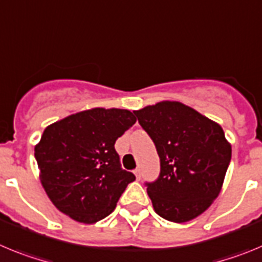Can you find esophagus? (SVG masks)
<instances>
[{
    "mask_svg": "<svg viewBox=\"0 0 262 262\" xmlns=\"http://www.w3.org/2000/svg\"><path fill=\"white\" fill-rule=\"evenodd\" d=\"M134 175H136V178L140 180V179H141V169L140 168L134 169Z\"/></svg>",
    "mask_w": 262,
    "mask_h": 262,
    "instance_id": "34e87169",
    "label": "esophagus"
}]
</instances>
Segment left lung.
<instances>
[{
	"mask_svg": "<svg viewBox=\"0 0 262 262\" xmlns=\"http://www.w3.org/2000/svg\"><path fill=\"white\" fill-rule=\"evenodd\" d=\"M134 115L160 158L159 178L146 184L155 213L173 223L201 215L218 197L231 160V143L222 126L169 100Z\"/></svg>",
	"mask_w": 262,
	"mask_h": 262,
	"instance_id": "obj_1",
	"label": "left lung"
}]
</instances>
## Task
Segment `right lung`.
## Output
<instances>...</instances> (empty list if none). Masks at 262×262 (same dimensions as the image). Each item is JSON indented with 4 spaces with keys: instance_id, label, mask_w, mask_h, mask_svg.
<instances>
[{
    "instance_id": "obj_1",
    "label": "right lung",
    "mask_w": 262,
    "mask_h": 262,
    "mask_svg": "<svg viewBox=\"0 0 262 262\" xmlns=\"http://www.w3.org/2000/svg\"><path fill=\"white\" fill-rule=\"evenodd\" d=\"M137 119L120 108H91L44 129L35 146L39 178L61 213L93 225L110 215L128 184L115 142Z\"/></svg>"
}]
</instances>
